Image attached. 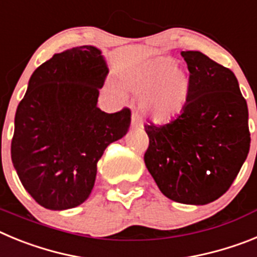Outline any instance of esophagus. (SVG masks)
Segmentation results:
<instances>
[{"instance_id":"1","label":"esophagus","mask_w":257,"mask_h":257,"mask_svg":"<svg viewBox=\"0 0 257 257\" xmlns=\"http://www.w3.org/2000/svg\"><path fill=\"white\" fill-rule=\"evenodd\" d=\"M131 126H133V127H143L140 118L138 117V114H135V113H134L133 117H131Z\"/></svg>"}]
</instances>
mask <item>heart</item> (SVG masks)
I'll list each match as a JSON object with an SVG mask.
<instances>
[{"mask_svg": "<svg viewBox=\"0 0 257 257\" xmlns=\"http://www.w3.org/2000/svg\"><path fill=\"white\" fill-rule=\"evenodd\" d=\"M127 85L143 97L144 114L158 123L174 119L189 100L190 78L172 58L154 59Z\"/></svg>", "mask_w": 257, "mask_h": 257, "instance_id": "b5f03b06", "label": "heart"}]
</instances>
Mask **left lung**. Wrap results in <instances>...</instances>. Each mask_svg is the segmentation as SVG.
<instances>
[{"label": "left lung", "instance_id": "left-lung-1", "mask_svg": "<svg viewBox=\"0 0 257 257\" xmlns=\"http://www.w3.org/2000/svg\"><path fill=\"white\" fill-rule=\"evenodd\" d=\"M189 100L165 124H145L144 162L161 192L185 205H207L230 188L249 151L248 108L234 73L199 51H181Z\"/></svg>", "mask_w": 257, "mask_h": 257}]
</instances>
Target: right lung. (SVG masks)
<instances>
[{
	"instance_id": "1",
	"label": "right lung",
	"mask_w": 257,
	"mask_h": 257,
	"mask_svg": "<svg viewBox=\"0 0 257 257\" xmlns=\"http://www.w3.org/2000/svg\"><path fill=\"white\" fill-rule=\"evenodd\" d=\"M108 72L100 50L79 46L55 54L29 79L15 114L11 160L42 207L60 211L83 203L97 161L130 127L128 108L105 113L96 106Z\"/></svg>"
}]
</instances>
